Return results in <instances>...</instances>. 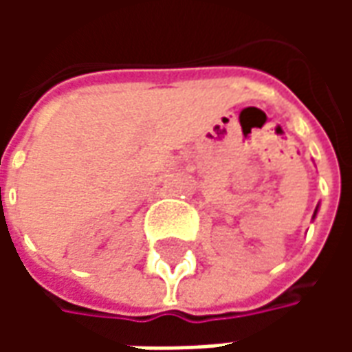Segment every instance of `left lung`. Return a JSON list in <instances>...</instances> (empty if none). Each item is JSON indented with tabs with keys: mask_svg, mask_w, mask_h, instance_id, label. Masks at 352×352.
I'll list each match as a JSON object with an SVG mask.
<instances>
[{
	"mask_svg": "<svg viewBox=\"0 0 352 352\" xmlns=\"http://www.w3.org/2000/svg\"><path fill=\"white\" fill-rule=\"evenodd\" d=\"M317 209H318V207H317ZM317 209H315V214H317ZM315 214H313V219H315Z\"/></svg>",
	"mask_w": 352,
	"mask_h": 352,
	"instance_id": "8db88e82",
	"label": "left lung"
}]
</instances>
